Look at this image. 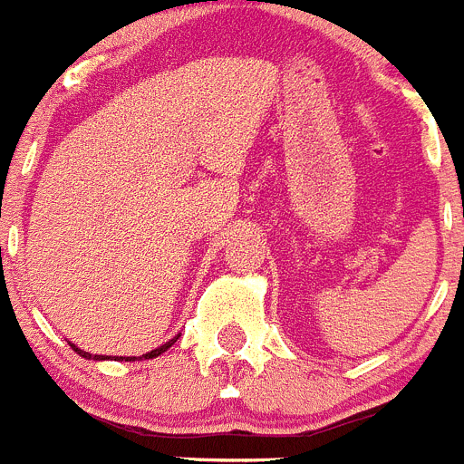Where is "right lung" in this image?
I'll return each instance as SVG.
<instances>
[{"mask_svg": "<svg viewBox=\"0 0 464 464\" xmlns=\"http://www.w3.org/2000/svg\"><path fill=\"white\" fill-rule=\"evenodd\" d=\"M178 339H179V334H175L173 339H169V342H166V343H161V346H159V348H154V351L145 353L143 357H145V360H152V357L161 355V353H166V351H169V348L173 346V343L178 342ZM70 346H72V351L77 353V355L86 357V360H107V357H104V355H92V353H86V351H82V348H77V346H74V343H70ZM118 360L122 362V357H118ZM134 360H136V357H125V362H134Z\"/></svg>", "mask_w": 464, "mask_h": 464, "instance_id": "right-lung-1", "label": "right lung"}]
</instances>
